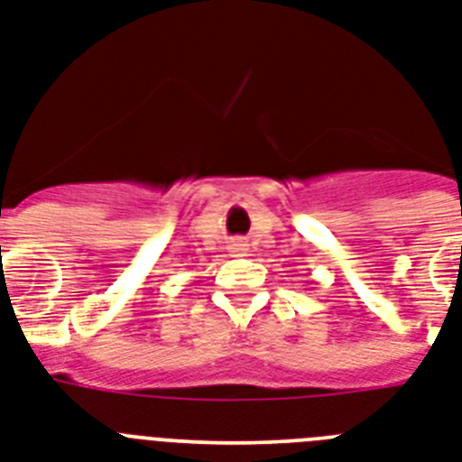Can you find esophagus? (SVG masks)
Listing matches in <instances>:
<instances>
[{
  "instance_id": "1",
  "label": "esophagus",
  "mask_w": 462,
  "mask_h": 462,
  "mask_svg": "<svg viewBox=\"0 0 462 462\" xmlns=\"http://www.w3.org/2000/svg\"><path fill=\"white\" fill-rule=\"evenodd\" d=\"M244 246H246V244H242V242H239V239H237V242H230V251H232V254H235V256H242L244 251H246V249H244Z\"/></svg>"
}]
</instances>
